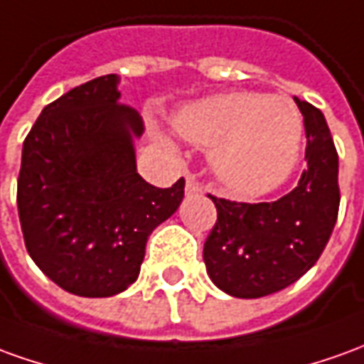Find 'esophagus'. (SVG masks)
<instances>
[{
  "label": "esophagus",
  "instance_id": "obj_1",
  "mask_svg": "<svg viewBox=\"0 0 364 364\" xmlns=\"http://www.w3.org/2000/svg\"><path fill=\"white\" fill-rule=\"evenodd\" d=\"M185 191H187V195H197L203 191L200 187V183L193 177V175H187V183H185Z\"/></svg>",
  "mask_w": 364,
  "mask_h": 364
}]
</instances>
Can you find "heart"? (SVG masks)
Here are the masks:
<instances>
[{
  "mask_svg": "<svg viewBox=\"0 0 364 364\" xmlns=\"http://www.w3.org/2000/svg\"><path fill=\"white\" fill-rule=\"evenodd\" d=\"M175 132L197 146H213L218 179L238 195L276 189L296 165L301 120L282 96L215 94L173 116Z\"/></svg>",
  "mask_w": 364,
  "mask_h": 364,
  "instance_id": "1",
  "label": "heart"
}]
</instances>
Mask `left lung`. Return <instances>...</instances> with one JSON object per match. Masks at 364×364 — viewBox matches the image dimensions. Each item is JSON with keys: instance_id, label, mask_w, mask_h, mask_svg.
Listing matches in <instances>:
<instances>
[{"instance_id": "1", "label": "left lung", "mask_w": 364, "mask_h": 364, "mask_svg": "<svg viewBox=\"0 0 364 364\" xmlns=\"http://www.w3.org/2000/svg\"><path fill=\"white\" fill-rule=\"evenodd\" d=\"M306 126L307 167L294 191L272 203L208 195L217 223L203 250L215 286L244 299L264 297L301 278L329 242L339 215V156L323 114L297 100Z\"/></svg>"}]
</instances>
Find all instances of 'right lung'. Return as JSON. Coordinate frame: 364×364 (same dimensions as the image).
Instances as JSON below:
<instances>
[{"instance_id":"obj_1","label":"right lung","mask_w":364,"mask_h":364,"mask_svg":"<svg viewBox=\"0 0 364 364\" xmlns=\"http://www.w3.org/2000/svg\"><path fill=\"white\" fill-rule=\"evenodd\" d=\"M118 76L92 78L47 104L23 141L17 210L41 272L75 296L132 286L147 236L173 215L185 179L154 187L136 171L138 112L118 102Z\"/></svg>"}]
</instances>
